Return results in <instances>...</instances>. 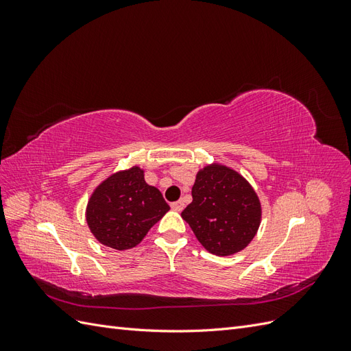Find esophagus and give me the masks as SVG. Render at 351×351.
I'll return each mask as SVG.
<instances>
[{"instance_id": "1", "label": "esophagus", "mask_w": 351, "mask_h": 351, "mask_svg": "<svg viewBox=\"0 0 351 351\" xmlns=\"http://www.w3.org/2000/svg\"><path fill=\"white\" fill-rule=\"evenodd\" d=\"M171 208H173L176 212H182V210H183V208H184V202H183V200L173 202V204H171Z\"/></svg>"}]
</instances>
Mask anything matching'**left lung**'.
Here are the masks:
<instances>
[{"mask_svg":"<svg viewBox=\"0 0 351 351\" xmlns=\"http://www.w3.org/2000/svg\"><path fill=\"white\" fill-rule=\"evenodd\" d=\"M193 202L182 218L208 252L228 256L243 250L261 224V202L234 169L209 165L200 169L192 189Z\"/></svg>","mask_w":351,"mask_h":351,"instance_id":"left-lung-1","label":"left lung"}]
</instances>
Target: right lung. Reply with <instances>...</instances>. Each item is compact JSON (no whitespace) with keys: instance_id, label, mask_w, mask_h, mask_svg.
<instances>
[{"instance_id":"add662e5","label":"right lung","mask_w":351,"mask_h":351,"mask_svg":"<svg viewBox=\"0 0 351 351\" xmlns=\"http://www.w3.org/2000/svg\"><path fill=\"white\" fill-rule=\"evenodd\" d=\"M168 209L161 192L145 182L139 167H133L112 174L95 189L86 221L98 241L125 250L137 246Z\"/></svg>"}]
</instances>
